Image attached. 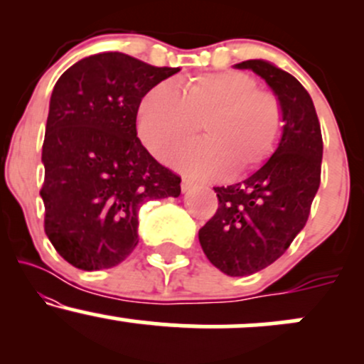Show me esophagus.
<instances>
[{
	"mask_svg": "<svg viewBox=\"0 0 364 364\" xmlns=\"http://www.w3.org/2000/svg\"><path fill=\"white\" fill-rule=\"evenodd\" d=\"M193 186H195V183L191 181V179L183 178V181H181V190H183V191H190Z\"/></svg>",
	"mask_w": 364,
	"mask_h": 364,
	"instance_id": "34e87169",
	"label": "esophagus"
}]
</instances>
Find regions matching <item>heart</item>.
Listing matches in <instances>:
<instances>
[{
    "mask_svg": "<svg viewBox=\"0 0 364 364\" xmlns=\"http://www.w3.org/2000/svg\"><path fill=\"white\" fill-rule=\"evenodd\" d=\"M205 140L181 149L173 166L193 178L219 179L231 169L245 174L274 154L282 135V106L274 94L241 72L190 78L181 92L159 83L139 107V135L154 157L168 159L198 132Z\"/></svg>",
    "mask_w": 364,
    "mask_h": 364,
    "instance_id": "1",
    "label": "heart"
}]
</instances>
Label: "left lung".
I'll use <instances>...</instances> for the list:
<instances>
[{
  "label": "left lung",
  "mask_w": 364,
  "mask_h": 364,
  "mask_svg": "<svg viewBox=\"0 0 364 364\" xmlns=\"http://www.w3.org/2000/svg\"><path fill=\"white\" fill-rule=\"evenodd\" d=\"M235 66L267 82L284 116L275 152L245 181L214 188L219 208L198 231L212 265L231 277H243L282 257L306 224L320 186L323 141L310 94L291 73L265 60Z\"/></svg>",
  "instance_id": "left-lung-1"
}]
</instances>
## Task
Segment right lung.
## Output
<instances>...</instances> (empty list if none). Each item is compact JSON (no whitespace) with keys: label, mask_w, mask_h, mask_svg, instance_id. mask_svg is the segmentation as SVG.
I'll use <instances>...</instances> for the list:
<instances>
[{"label":"right lung","mask_w":364,"mask_h":364,"mask_svg":"<svg viewBox=\"0 0 364 364\" xmlns=\"http://www.w3.org/2000/svg\"><path fill=\"white\" fill-rule=\"evenodd\" d=\"M178 72L99 53L70 66L54 85L43 145L44 229L77 269L123 262L139 245L140 207L181 193V178L136 136L141 99Z\"/></svg>","instance_id":"right-lung-1"}]
</instances>
